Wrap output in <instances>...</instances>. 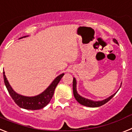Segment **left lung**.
Instances as JSON below:
<instances>
[{
    "instance_id": "left-lung-1",
    "label": "left lung",
    "mask_w": 132,
    "mask_h": 132,
    "mask_svg": "<svg viewBox=\"0 0 132 132\" xmlns=\"http://www.w3.org/2000/svg\"><path fill=\"white\" fill-rule=\"evenodd\" d=\"M113 41L115 42L116 44H118V41H117L115 38H113ZM76 84H77L76 80L75 78H73V93H74V98H75L76 100H77L78 102L80 103V104H82V105H83V106H87V107L96 108V107H100V106H102V105L105 104L106 103H107L109 100H110L112 99L114 96H115L116 94L117 93V92H116L114 93V94H112V96H110V97L107 98L106 99L103 100L94 101V100H92L87 99V98H84V97L80 96V95L78 93L77 90H76Z\"/></svg>"
}]
</instances>
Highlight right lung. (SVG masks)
Here are the masks:
<instances>
[{"label":"right lung","mask_w":132,"mask_h":132,"mask_svg":"<svg viewBox=\"0 0 132 132\" xmlns=\"http://www.w3.org/2000/svg\"><path fill=\"white\" fill-rule=\"evenodd\" d=\"M27 36H23V37L20 38L19 39L27 37ZM64 75V74L63 73V74L58 76L52 81V83L49 85V86L40 94L34 96H25L16 93L12 89V88L9 84V81H8L7 78L6 77L5 72H3L4 84H5V86L6 87L8 92H9V94L11 95V98L14 101V102L21 108L26 109V110H40V109L43 108L50 102V100L52 99V96L54 95L55 88Z\"/></svg>","instance_id":"add662e5"}]
</instances>
